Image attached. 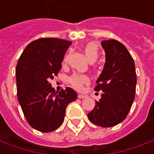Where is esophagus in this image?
Returning a JSON list of instances; mask_svg holds the SVG:
<instances>
[{"label":"esophagus","mask_w":154,"mask_h":154,"mask_svg":"<svg viewBox=\"0 0 154 154\" xmlns=\"http://www.w3.org/2000/svg\"><path fill=\"white\" fill-rule=\"evenodd\" d=\"M77 97H78L79 99H83V98H86L87 96H86V95H82V94H78Z\"/></svg>","instance_id":"34e87169"}]
</instances>
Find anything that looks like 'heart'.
Here are the masks:
<instances>
[{
  "label": "heart",
  "instance_id": "1",
  "mask_svg": "<svg viewBox=\"0 0 154 154\" xmlns=\"http://www.w3.org/2000/svg\"><path fill=\"white\" fill-rule=\"evenodd\" d=\"M85 54L87 59L91 62V61L97 60L98 57V47L97 44L94 42L89 43L87 44V46L85 47ZM65 60H67V57L65 58ZM70 83L77 89H81L83 84L87 83L89 82V78L85 75H79V74H74L69 78Z\"/></svg>",
  "mask_w": 154,
  "mask_h": 154
}]
</instances>
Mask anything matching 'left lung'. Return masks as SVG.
<instances>
[{
  "label": "left lung",
  "mask_w": 154,
  "mask_h": 154,
  "mask_svg": "<svg viewBox=\"0 0 154 154\" xmlns=\"http://www.w3.org/2000/svg\"><path fill=\"white\" fill-rule=\"evenodd\" d=\"M106 63L97 80L95 91H102L101 98L87 116L100 127H112L125 119L135 97L134 62L125 46L116 39L101 42Z\"/></svg>",
  "instance_id": "obj_1"
}]
</instances>
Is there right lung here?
I'll list each match as a JSON object with an SVG mask.
<instances>
[{
  "label": "right lung",
  "mask_w": 154,
  "mask_h": 154,
  "mask_svg": "<svg viewBox=\"0 0 154 154\" xmlns=\"http://www.w3.org/2000/svg\"><path fill=\"white\" fill-rule=\"evenodd\" d=\"M71 41L42 38L27 45L15 69L19 103L29 125L52 132L63 124L67 105L77 99L70 87L56 92L49 82L62 67Z\"/></svg>",
  "instance_id": "1"
}]
</instances>
